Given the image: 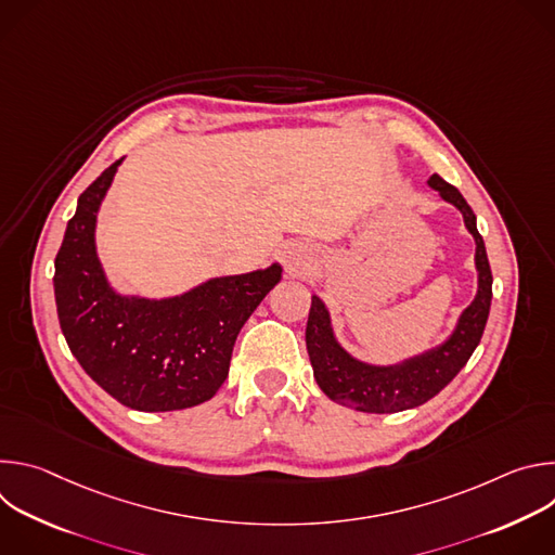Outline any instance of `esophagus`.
<instances>
[{"label":"esophagus","instance_id":"1","mask_svg":"<svg viewBox=\"0 0 555 555\" xmlns=\"http://www.w3.org/2000/svg\"><path fill=\"white\" fill-rule=\"evenodd\" d=\"M283 263L289 270H298L305 263V253L300 248H296L294 244H289V246L283 248Z\"/></svg>","mask_w":555,"mask_h":555}]
</instances>
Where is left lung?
Instances as JSON below:
<instances>
[{"label": "left lung", "instance_id": "left-lung-1", "mask_svg": "<svg viewBox=\"0 0 555 555\" xmlns=\"http://www.w3.org/2000/svg\"><path fill=\"white\" fill-rule=\"evenodd\" d=\"M428 184L461 210L465 228L477 242L474 261L479 270V292L469 307H465L456 330L443 345L395 366H373L351 358L334 338L325 302L319 296H311L305 343L313 377L327 398L343 406L362 413H400L422 406L454 379L481 343L492 305V270L483 236L477 230V215L472 212L463 195L437 173Z\"/></svg>", "mask_w": 555, "mask_h": 555}]
</instances>
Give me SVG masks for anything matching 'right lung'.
<instances>
[{"label": "right lung", "instance_id": "1", "mask_svg": "<svg viewBox=\"0 0 555 555\" xmlns=\"http://www.w3.org/2000/svg\"><path fill=\"white\" fill-rule=\"evenodd\" d=\"M116 160L78 197L54 259L59 325L72 356L120 404L165 413L197 406L228 377L236 336L281 266L219 276L163 300L116 294L96 257L99 206L116 176Z\"/></svg>", "mask_w": 555, "mask_h": 555}]
</instances>
